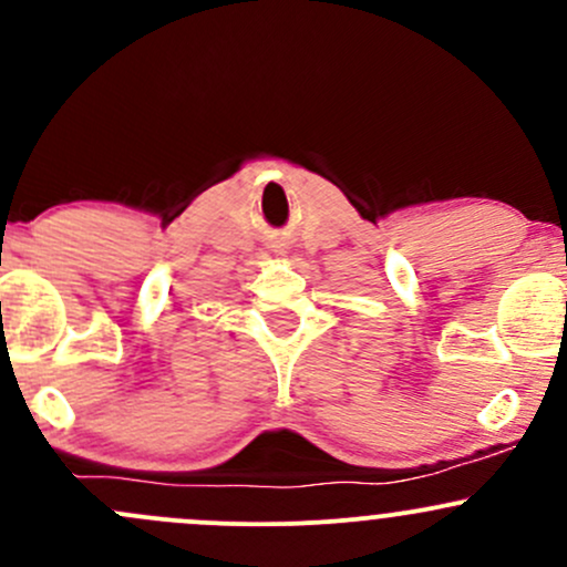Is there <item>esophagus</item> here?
I'll return each mask as SVG.
<instances>
[{
  "label": "esophagus",
  "instance_id": "1",
  "mask_svg": "<svg viewBox=\"0 0 567 567\" xmlns=\"http://www.w3.org/2000/svg\"><path fill=\"white\" fill-rule=\"evenodd\" d=\"M274 251H282V249H274Z\"/></svg>",
  "mask_w": 567,
  "mask_h": 567
}]
</instances>
